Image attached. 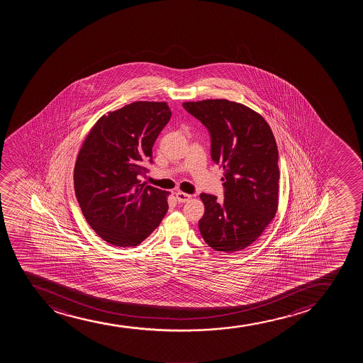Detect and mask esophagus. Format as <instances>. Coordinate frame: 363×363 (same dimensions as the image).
<instances>
[{"label":"esophagus","instance_id":"34e87169","mask_svg":"<svg viewBox=\"0 0 363 363\" xmlns=\"http://www.w3.org/2000/svg\"><path fill=\"white\" fill-rule=\"evenodd\" d=\"M175 199L177 201L179 202V203H185V202H189V201L191 200V195H189V194H185L183 191L175 192Z\"/></svg>","mask_w":363,"mask_h":363}]
</instances>
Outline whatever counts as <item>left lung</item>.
<instances>
[{"mask_svg": "<svg viewBox=\"0 0 363 363\" xmlns=\"http://www.w3.org/2000/svg\"><path fill=\"white\" fill-rule=\"evenodd\" d=\"M183 106L207 127L213 161L224 169V201L201 194V236L218 252L245 250L258 240L279 207L275 137L260 113L236 101L206 99Z\"/></svg>", "mask_w": 363, "mask_h": 363, "instance_id": "8db88e82", "label": "left lung"}]
</instances>
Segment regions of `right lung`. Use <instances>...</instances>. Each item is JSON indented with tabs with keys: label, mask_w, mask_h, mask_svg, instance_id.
I'll list each match as a JSON object with an SVG mask.
<instances>
[{
	"label": "right lung",
	"mask_w": 363,
	"mask_h": 363,
	"mask_svg": "<svg viewBox=\"0 0 363 363\" xmlns=\"http://www.w3.org/2000/svg\"><path fill=\"white\" fill-rule=\"evenodd\" d=\"M171 116L166 101H134L100 117L79 149L76 199L88 224L113 246H138L166 216L169 192L145 186L139 175Z\"/></svg>",
	"instance_id": "obj_1"
}]
</instances>
